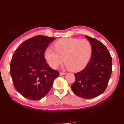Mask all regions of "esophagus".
Returning <instances> with one entry per match:
<instances>
[{
  "label": "esophagus",
  "mask_w": 124,
  "mask_h": 124,
  "mask_svg": "<svg viewBox=\"0 0 124 124\" xmlns=\"http://www.w3.org/2000/svg\"><path fill=\"white\" fill-rule=\"evenodd\" d=\"M59 74H60V76H63V75H65V73L62 72H59Z\"/></svg>",
  "instance_id": "1"
}]
</instances>
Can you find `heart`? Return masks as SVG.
Segmentation results:
<instances>
[{
    "label": "heart",
    "instance_id": "obj_1",
    "mask_svg": "<svg viewBox=\"0 0 124 124\" xmlns=\"http://www.w3.org/2000/svg\"><path fill=\"white\" fill-rule=\"evenodd\" d=\"M55 51L48 47L44 57L51 68L55 69L63 62L72 72L83 70L87 65L92 53V46L87 39L65 38L54 43Z\"/></svg>",
    "mask_w": 124,
    "mask_h": 124
}]
</instances>
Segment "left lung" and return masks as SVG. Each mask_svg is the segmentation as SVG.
<instances>
[{
	"instance_id": "8db88e82",
	"label": "left lung",
	"mask_w": 124,
	"mask_h": 124,
	"mask_svg": "<svg viewBox=\"0 0 124 124\" xmlns=\"http://www.w3.org/2000/svg\"><path fill=\"white\" fill-rule=\"evenodd\" d=\"M85 37L92 46L91 59L83 70L74 73L76 81L71 87L78 97L91 99L106 90L112 71V59L103 43L95 38Z\"/></svg>"
}]
</instances>
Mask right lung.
<instances>
[{"instance_id":"obj_1","label":"right lung","mask_w":124,"mask_h":124,"mask_svg":"<svg viewBox=\"0 0 124 124\" xmlns=\"http://www.w3.org/2000/svg\"><path fill=\"white\" fill-rule=\"evenodd\" d=\"M55 38L36 36L25 41L15 51L10 63L14 87L26 98L38 100L50 91L59 72L46 63L44 53Z\"/></svg>"}]
</instances>
